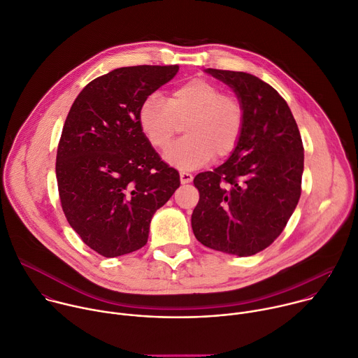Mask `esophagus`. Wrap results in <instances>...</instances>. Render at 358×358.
<instances>
[{
    "mask_svg": "<svg viewBox=\"0 0 358 358\" xmlns=\"http://www.w3.org/2000/svg\"><path fill=\"white\" fill-rule=\"evenodd\" d=\"M180 180H181V184H188V182L192 181V174L185 173V171H181V173H180Z\"/></svg>",
    "mask_w": 358,
    "mask_h": 358,
    "instance_id": "1",
    "label": "esophagus"
}]
</instances>
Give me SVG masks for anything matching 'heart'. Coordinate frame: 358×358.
<instances>
[{
  "label": "heart",
  "mask_w": 358,
  "mask_h": 358,
  "mask_svg": "<svg viewBox=\"0 0 358 358\" xmlns=\"http://www.w3.org/2000/svg\"><path fill=\"white\" fill-rule=\"evenodd\" d=\"M138 123L148 143L164 150L180 124L185 123V137L166 152L169 164L194 170L217 157H227L236 148L245 123L241 100L203 78H194L171 90L167 100L160 93L144 99Z\"/></svg>",
  "instance_id": "b5f03b06"
}]
</instances>
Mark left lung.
<instances>
[{"mask_svg":"<svg viewBox=\"0 0 358 358\" xmlns=\"http://www.w3.org/2000/svg\"><path fill=\"white\" fill-rule=\"evenodd\" d=\"M241 100L245 123L229 159L199 173L191 215L195 238L211 249L250 257L268 248L292 217L301 191L303 144L286 100L246 72L206 69Z\"/></svg>","mask_w":358,"mask_h":358,"instance_id":"left-lung-1","label":"left lung"}]
</instances>
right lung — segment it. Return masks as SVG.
<instances>
[{"mask_svg": "<svg viewBox=\"0 0 358 358\" xmlns=\"http://www.w3.org/2000/svg\"><path fill=\"white\" fill-rule=\"evenodd\" d=\"M178 65L127 66L87 83L64 124L57 155L62 210L82 241L101 257L143 248L150 222L180 187L138 123L147 96Z\"/></svg>", "mask_w": 358, "mask_h": 358, "instance_id": "1", "label": "right lung"}]
</instances>
